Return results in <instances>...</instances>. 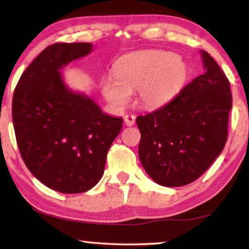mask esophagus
Segmentation results:
<instances>
[{
  "mask_svg": "<svg viewBox=\"0 0 249 249\" xmlns=\"http://www.w3.org/2000/svg\"><path fill=\"white\" fill-rule=\"evenodd\" d=\"M124 122H125V124L129 125V127H130V125H134L136 122V117L134 114L124 115Z\"/></svg>",
  "mask_w": 249,
  "mask_h": 249,
  "instance_id": "obj_1",
  "label": "esophagus"
}]
</instances>
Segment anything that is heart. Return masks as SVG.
I'll use <instances>...</instances> for the list:
<instances>
[{"label": "heart", "mask_w": 249, "mask_h": 249, "mask_svg": "<svg viewBox=\"0 0 249 249\" xmlns=\"http://www.w3.org/2000/svg\"><path fill=\"white\" fill-rule=\"evenodd\" d=\"M188 68L173 53L147 50L122 56L114 66V77H107L101 88L104 97L121 107L136 90V101L144 107H162L185 86Z\"/></svg>", "instance_id": "1"}]
</instances>
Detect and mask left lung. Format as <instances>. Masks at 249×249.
<instances>
[{"mask_svg": "<svg viewBox=\"0 0 249 249\" xmlns=\"http://www.w3.org/2000/svg\"><path fill=\"white\" fill-rule=\"evenodd\" d=\"M202 57L205 72L164 107L136 119L142 135L139 160L161 186L195 181L226 145L232 107L230 83L209 53L202 51Z\"/></svg>", "mask_w": 249, "mask_h": 249, "instance_id": "1", "label": "left lung"}]
</instances>
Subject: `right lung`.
<instances>
[{
	"mask_svg": "<svg viewBox=\"0 0 249 249\" xmlns=\"http://www.w3.org/2000/svg\"><path fill=\"white\" fill-rule=\"evenodd\" d=\"M90 43H55L27 67L12 98L17 144L40 182L63 194L87 192L100 181L122 119L102 112L64 85L60 69L87 55Z\"/></svg>",
	"mask_w": 249,
	"mask_h": 249,
	"instance_id": "right-lung-1",
	"label": "right lung"
}]
</instances>
